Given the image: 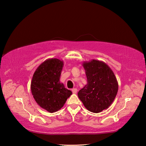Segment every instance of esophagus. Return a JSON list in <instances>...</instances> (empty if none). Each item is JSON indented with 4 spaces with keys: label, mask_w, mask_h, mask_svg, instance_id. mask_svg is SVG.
<instances>
[{
    "label": "esophagus",
    "mask_w": 146,
    "mask_h": 146,
    "mask_svg": "<svg viewBox=\"0 0 146 146\" xmlns=\"http://www.w3.org/2000/svg\"><path fill=\"white\" fill-rule=\"evenodd\" d=\"M72 92H73V93H74V94H76V92H77V89L76 88H73L72 89Z\"/></svg>",
    "instance_id": "1"
}]
</instances>
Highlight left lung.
<instances>
[{"mask_svg": "<svg viewBox=\"0 0 146 146\" xmlns=\"http://www.w3.org/2000/svg\"><path fill=\"white\" fill-rule=\"evenodd\" d=\"M88 84L78 91V97L85 108L93 113H99L110 106L116 97L118 85L115 74L101 61L84 62Z\"/></svg>", "mask_w": 146, "mask_h": 146, "instance_id": "1", "label": "left lung"}]
</instances>
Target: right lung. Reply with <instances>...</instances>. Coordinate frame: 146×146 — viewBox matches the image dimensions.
Instances as JSON below:
<instances>
[{"mask_svg":"<svg viewBox=\"0 0 146 146\" xmlns=\"http://www.w3.org/2000/svg\"><path fill=\"white\" fill-rule=\"evenodd\" d=\"M63 62L48 59L42 63L33 76L31 90L33 98L42 108L50 113L63 107L72 92L60 83Z\"/></svg>","mask_w":146,"mask_h":146,"instance_id":"add662e5","label":"right lung"}]
</instances>
